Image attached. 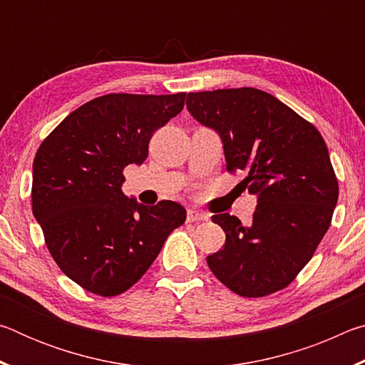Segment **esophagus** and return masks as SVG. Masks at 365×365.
<instances>
[{
	"label": "esophagus",
	"instance_id": "obj_1",
	"mask_svg": "<svg viewBox=\"0 0 365 365\" xmlns=\"http://www.w3.org/2000/svg\"><path fill=\"white\" fill-rule=\"evenodd\" d=\"M187 219H188V222H201V220H207L209 215L205 212L195 211V209H188Z\"/></svg>",
	"mask_w": 365,
	"mask_h": 365
}]
</instances>
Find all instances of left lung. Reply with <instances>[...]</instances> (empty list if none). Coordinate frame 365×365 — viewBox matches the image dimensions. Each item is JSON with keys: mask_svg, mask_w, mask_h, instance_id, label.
I'll return each instance as SVG.
<instances>
[{"mask_svg": "<svg viewBox=\"0 0 365 365\" xmlns=\"http://www.w3.org/2000/svg\"><path fill=\"white\" fill-rule=\"evenodd\" d=\"M187 108L220 135L227 172L246 174L237 187L257 195L250 225L230 214L212 215L225 245L207 256L209 269L245 298L280 292L311 261L338 201L322 135L275 96L250 86L188 93Z\"/></svg>", "mask_w": 365, "mask_h": 365, "instance_id": "left-lung-1", "label": "left lung"}]
</instances>
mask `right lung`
<instances>
[{"instance_id": "right-lung-1", "label": "right lung", "mask_w": 365, "mask_h": 365, "mask_svg": "<svg viewBox=\"0 0 365 365\" xmlns=\"http://www.w3.org/2000/svg\"><path fill=\"white\" fill-rule=\"evenodd\" d=\"M187 93L98 96L41 141L34 159L32 211L58 267L104 298L133 287L187 219L174 201L125 197L123 169L185 106Z\"/></svg>"}]
</instances>
